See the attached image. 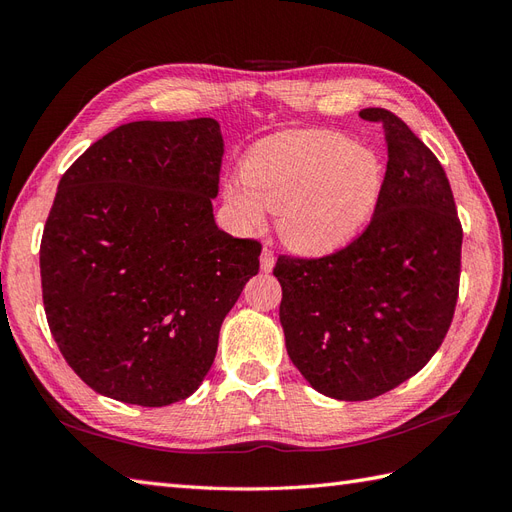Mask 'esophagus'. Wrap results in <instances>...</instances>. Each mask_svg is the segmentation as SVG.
<instances>
[{
	"label": "esophagus",
	"instance_id": "esophagus-1",
	"mask_svg": "<svg viewBox=\"0 0 512 512\" xmlns=\"http://www.w3.org/2000/svg\"><path fill=\"white\" fill-rule=\"evenodd\" d=\"M273 265H275V254L269 250V247H265L260 254V269L269 273V271H273Z\"/></svg>",
	"mask_w": 512,
	"mask_h": 512
}]
</instances>
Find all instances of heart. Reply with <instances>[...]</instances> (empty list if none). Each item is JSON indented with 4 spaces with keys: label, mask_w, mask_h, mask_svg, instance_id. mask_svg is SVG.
Returning a JSON list of instances; mask_svg holds the SVG:
<instances>
[{
    "label": "heart",
    "mask_w": 512,
    "mask_h": 512,
    "mask_svg": "<svg viewBox=\"0 0 512 512\" xmlns=\"http://www.w3.org/2000/svg\"><path fill=\"white\" fill-rule=\"evenodd\" d=\"M384 166L374 151L327 130H290L260 141L226 200L243 224L260 226L265 206L290 250L322 256L342 250L374 218Z\"/></svg>",
    "instance_id": "obj_1"
}]
</instances>
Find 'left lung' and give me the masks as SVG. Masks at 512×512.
I'll use <instances>...</instances> for the list:
<instances>
[{"label": "left lung", "instance_id": "1", "mask_svg": "<svg viewBox=\"0 0 512 512\" xmlns=\"http://www.w3.org/2000/svg\"><path fill=\"white\" fill-rule=\"evenodd\" d=\"M389 147L374 218L342 250L282 254L286 350L322 395L365 401L421 371L442 346L459 297L463 230L440 160L395 113L363 108Z\"/></svg>", "mask_w": 512, "mask_h": 512}]
</instances>
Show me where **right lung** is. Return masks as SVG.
Instances as JSON below:
<instances>
[{
	"label": "right lung",
	"instance_id": "obj_1",
	"mask_svg": "<svg viewBox=\"0 0 512 512\" xmlns=\"http://www.w3.org/2000/svg\"><path fill=\"white\" fill-rule=\"evenodd\" d=\"M224 141L211 117L132 121L59 181L40 243L42 301L87 386L160 408L190 397L262 245L215 226Z\"/></svg>",
	"mask_w": 512,
	"mask_h": 512
}]
</instances>
